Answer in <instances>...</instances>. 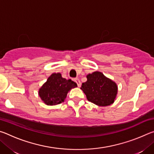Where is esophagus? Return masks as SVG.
I'll return each mask as SVG.
<instances>
[{
    "instance_id": "obj_1",
    "label": "esophagus",
    "mask_w": 154,
    "mask_h": 154,
    "mask_svg": "<svg viewBox=\"0 0 154 154\" xmlns=\"http://www.w3.org/2000/svg\"><path fill=\"white\" fill-rule=\"evenodd\" d=\"M74 80H75V82L77 83L78 87H80L81 86V82H80V80L79 79H75Z\"/></svg>"
}]
</instances>
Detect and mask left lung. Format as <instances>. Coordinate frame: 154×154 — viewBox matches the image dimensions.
I'll return each mask as SVG.
<instances>
[{
  "instance_id": "left-lung-1",
  "label": "left lung",
  "mask_w": 154,
  "mask_h": 154,
  "mask_svg": "<svg viewBox=\"0 0 154 154\" xmlns=\"http://www.w3.org/2000/svg\"><path fill=\"white\" fill-rule=\"evenodd\" d=\"M87 81L82 83L81 89L88 101L100 106L114 103L118 94V85L101 72L95 71L87 75Z\"/></svg>"
}]
</instances>
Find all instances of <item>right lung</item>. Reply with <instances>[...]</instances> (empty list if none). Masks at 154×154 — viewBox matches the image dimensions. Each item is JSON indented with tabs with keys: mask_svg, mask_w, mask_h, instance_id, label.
<instances>
[{
	"mask_svg": "<svg viewBox=\"0 0 154 154\" xmlns=\"http://www.w3.org/2000/svg\"><path fill=\"white\" fill-rule=\"evenodd\" d=\"M77 86L76 83L62 77L59 72L53 73L38 90V95L46 105H56L64 102L68 92Z\"/></svg>",
	"mask_w": 154,
	"mask_h": 154,
	"instance_id": "right-lung-1",
	"label": "right lung"
}]
</instances>
